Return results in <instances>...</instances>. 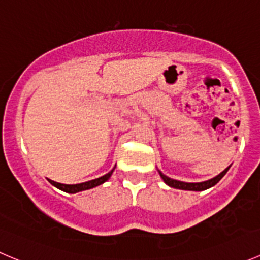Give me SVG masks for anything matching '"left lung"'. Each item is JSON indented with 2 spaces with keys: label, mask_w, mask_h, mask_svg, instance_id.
Instances as JSON below:
<instances>
[{
  "label": "left lung",
  "mask_w": 260,
  "mask_h": 260,
  "mask_svg": "<svg viewBox=\"0 0 260 260\" xmlns=\"http://www.w3.org/2000/svg\"><path fill=\"white\" fill-rule=\"evenodd\" d=\"M229 167H228V169H225L224 171L221 172V174L217 175V176L214 177V179L204 181V182H196V183H193V182H182V181L170 179V177H167L166 175L162 174L161 171H158V172H159V175H161L162 180H164L165 182L167 183V185L171 186V187L180 188V190H188V191H204V190H206V188H210L214 185H216V183L219 182V181L221 180L222 177H224V175L226 174L228 170H229Z\"/></svg>",
  "instance_id": "left-lung-1"
}]
</instances>
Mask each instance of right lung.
Masks as SVG:
<instances>
[{
  "mask_svg": "<svg viewBox=\"0 0 260 260\" xmlns=\"http://www.w3.org/2000/svg\"><path fill=\"white\" fill-rule=\"evenodd\" d=\"M113 170H112L111 172H108V174H107V175H104V176L99 177V179L88 181V182L77 183V185H64V183L55 182V181H52V180H49V182L51 183V185H54L55 187H57V188H60V190L65 191V192L75 193V192H79V191L89 190V188H93V187H95V186H99V185H102V183H103V182H106V181L108 180L109 177H111V175H112V172H113Z\"/></svg>",
  "mask_w": 260,
  "mask_h": 260,
  "instance_id": "add662e5",
  "label": "right lung"
}]
</instances>
